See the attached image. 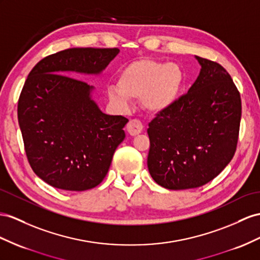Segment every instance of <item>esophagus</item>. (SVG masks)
<instances>
[{
  "instance_id": "esophagus-1",
  "label": "esophagus",
  "mask_w": 260,
  "mask_h": 260,
  "mask_svg": "<svg viewBox=\"0 0 260 260\" xmlns=\"http://www.w3.org/2000/svg\"><path fill=\"white\" fill-rule=\"evenodd\" d=\"M126 128H127V132L129 135L136 136L138 134H141V133L143 132L144 126H143L142 122L138 121V119H131L127 126H126Z\"/></svg>"
}]
</instances>
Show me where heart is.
I'll return each instance as SVG.
<instances>
[{
  "label": "heart",
  "mask_w": 260,
  "mask_h": 260,
  "mask_svg": "<svg viewBox=\"0 0 260 260\" xmlns=\"http://www.w3.org/2000/svg\"><path fill=\"white\" fill-rule=\"evenodd\" d=\"M182 82L183 73L177 64L143 58L124 67L116 79V90L110 88L108 96L119 110L127 109V100H141L146 111L158 114L175 104Z\"/></svg>",
  "instance_id": "1"
}]
</instances>
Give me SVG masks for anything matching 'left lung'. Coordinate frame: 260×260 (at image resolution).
<instances>
[{"label": "left lung", "instance_id": "8db88e82", "mask_svg": "<svg viewBox=\"0 0 260 260\" xmlns=\"http://www.w3.org/2000/svg\"><path fill=\"white\" fill-rule=\"evenodd\" d=\"M201 66L188 93L159 113L147 129L151 178L170 190L210 182L235 154L242 101L221 64L196 56Z\"/></svg>", "mask_w": 260, "mask_h": 260}]
</instances>
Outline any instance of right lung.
<instances>
[{
  "mask_svg": "<svg viewBox=\"0 0 260 260\" xmlns=\"http://www.w3.org/2000/svg\"><path fill=\"white\" fill-rule=\"evenodd\" d=\"M118 52L66 49L42 59L26 79L17 105L19 128L31 169L51 187L89 190L108 174L128 119L105 114L92 99L94 86L67 75H101Z\"/></svg>",
  "mask_w": 260,
  "mask_h": 260,
  "instance_id": "1",
  "label": "right lung"
}]
</instances>
